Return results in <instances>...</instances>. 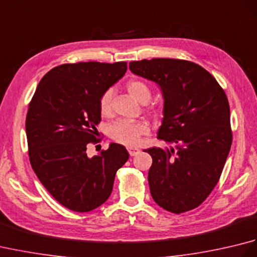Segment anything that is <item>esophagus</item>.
<instances>
[{
    "label": "esophagus",
    "instance_id": "1",
    "mask_svg": "<svg viewBox=\"0 0 257 257\" xmlns=\"http://www.w3.org/2000/svg\"><path fill=\"white\" fill-rule=\"evenodd\" d=\"M128 152L130 156L134 157V156H137L140 152V150L138 148H128Z\"/></svg>",
    "mask_w": 257,
    "mask_h": 257
}]
</instances>
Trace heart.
<instances>
[{"instance_id": "heart-1", "label": "heart", "mask_w": 257, "mask_h": 257, "mask_svg": "<svg viewBox=\"0 0 257 257\" xmlns=\"http://www.w3.org/2000/svg\"><path fill=\"white\" fill-rule=\"evenodd\" d=\"M125 88L129 95L136 100L146 103L151 98V89L149 85L140 79L129 80ZM162 105H154L148 108V111L155 117H160L163 113ZM99 111L102 116H108L111 112V91L107 90L100 96ZM149 133V124L146 121H130V120L119 119L109 125L108 136L116 143L127 146L136 147L139 145L143 136Z\"/></svg>"}]
</instances>
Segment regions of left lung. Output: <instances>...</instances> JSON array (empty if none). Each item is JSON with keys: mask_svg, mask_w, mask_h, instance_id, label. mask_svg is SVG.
Segmentation results:
<instances>
[{"mask_svg": "<svg viewBox=\"0 0 257 257\" xmlns=\"http://www.w3.org/2000/svg\"><path fill=\"white\" fill-rule=\"evenodd\" d=\"M129 68L161 87L165 117L158 139L173 146L145 150L152 158L148 173L152 198L176 214L193 210L219 182L230 152L225 91L206 69L184 59H143L132 62Z\"/></svg>", "mask_w": 257, "mask_h": 257, "instance_id": "8db88e82", "label": "left lung"}]
</instances>
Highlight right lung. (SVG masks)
<instances>
[{"label": "right lung", "instance_id": "1", "mask_svg": "<svg viewBox=\"0 0 257 257\" xmlns=\"http://www.w3.org/2000/svg\"><path fill=\"white\" fill-rule=\"evenodd\" d=\"M127 63L79 62L51 69L38 84L26 114L30 162L51 195L67 209L89 212L110 196L114 176L129 159L110 144L89 158L98 140L100 96L124 75Z\"/></svg>", "mask_w": 257, "mask_h": 257}]
</instances>
